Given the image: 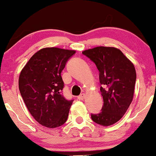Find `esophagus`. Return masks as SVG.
<instances>
[{"label":"esophagus","mask_w":156,"mask_h":156,"mask_svg":"<svg viewBox=\"0 0 156 156\" xmlns=\"http://www.w3.org/2000/svg\"><path fill=\"white\" fill-rule=\"evenodd\" d=\"M86 97V94H81L80 95H79L78 97V99L80 100V101H83V100Z\"/></svg>","instance_id":"esophagus-1"}]
</instances>
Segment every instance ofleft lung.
Segmentation results:
<instances>
[{"label": "left lung", "mask_w": 156, "mask_h": 156, "mask_svg": "<svg viewBox=\"0 0 156 156\" xmlns=\"http://www.w3.org/2000/svg\"><path fill=\"white\" fill-rule=\"evenodd\" d=\"M99 70L103 105L101 112L91 115L97 124L109 126L118 122L133 101L136 73L133 64L120 50L96 47L82 52Z\"/></svg>", "instance_id": "obj_1"}]
</instances>
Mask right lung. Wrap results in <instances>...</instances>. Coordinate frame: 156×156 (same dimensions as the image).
I'll return each mask as SVG.
<instances>
[{"label":"right lung","mask_w":156,"mask_h":156,"mask_svg":"<svg viewBox=\"0 0 156 156\" xmlns=\"http://www.w3.org/2000/svg\"><path fill=\"white\" fill-rule=\"evenodd\" d=\"M76 53L73 50L45 48L34 53L21 70L19 89L25 104L39 124L50 128L67 121L73 100L62 94L61 73Z\"/></svg>","instance_id":"1"}]
</instances>
